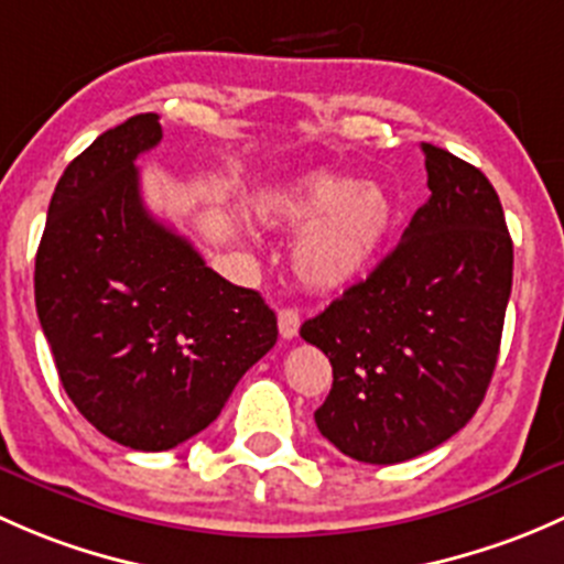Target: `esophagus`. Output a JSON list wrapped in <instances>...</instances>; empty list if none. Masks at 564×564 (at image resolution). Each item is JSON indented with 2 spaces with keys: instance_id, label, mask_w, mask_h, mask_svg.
<instances>
[{
  "instance_id": "1",
  "label": "esophagus",
  "mask_w": 564,
  "mask_h": 564,
  "mask_svg": "<svg viewBox=\"0 0 564 564\" xmlns=\"http://www.w3.org/2000/svg\"><path fill=\"white\" fill-rule=\"evenodd\" d=\"M280 334H282V339H293L295 334H299V325H301V317H299V312L293 310V306H284V310L280 312Z\"/></svg>"
}]
</instances>
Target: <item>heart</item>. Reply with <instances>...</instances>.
<instances>
[{"mask_svg":"<svg viewBox=\"0 0 564 564\" xmlns=\"http://www.w3.org/2000/svg\"><path fill=\"white\" fill-rule=\"evenodd\" d=\"M263 214L299 230L293 271L315 293H339L377 263L397 225L393 197L375 182L312 173L263 200Z\"/></svg>","mask_w":564,"mask_h":564,"instance_id":"1","label":"heart"}]
</instances>
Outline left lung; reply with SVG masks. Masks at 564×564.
<instances>
[{
  "label": "left lung",
  "mask_w": 564,
  "mask_h": 564,
  "mask_svg": "<svg viewBox=\"0 0 564 564\" xmlns=\"http://www.w3.org/2000/svg\"><path fill=\"white\" fill-rule=\"evenodd\" d=\"M429 200L391 254L301 336L334 386L315 412L328 443L367 464H397L467 426L497 367L513 284V241L489 178L421 143Z\"/></svg>",
  "instance_id": "left-lung-1"
}]
</instances>
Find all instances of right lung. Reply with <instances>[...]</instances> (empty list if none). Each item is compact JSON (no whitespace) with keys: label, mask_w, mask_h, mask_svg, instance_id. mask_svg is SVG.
I'll use <instances>...</instances> for the list:
<instances>
[{"label":"right lung","mask_w":564,"mask_h":564,"mask_svg":"<svg viewBox=\"0 0 564 564\" xmlns=\"http://www.w3.org/2000/svg\"><path fill=\"white\" fill-rule=\"evenodd\" d=\"M160 138V116L138 113L75 156L34 260V304L67 397L132 451L203 432L276 345L260 293L223 280L143 206L135 160Z\"/></svg>","instance_id":"add662e5"}]
</instances>
